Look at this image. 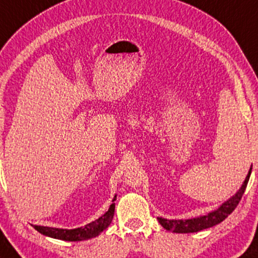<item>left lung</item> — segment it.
Wrapping results in <instances>:
<instances>
[{"instance_id": "left-lung-1", "label": "left lung", "mask_w": 258, "mask_h": 258, "mask_svg": "<svg viewBox=\"0 0 258 258\" xmlns=\"http://www.w3.org/2000/svg\"><path fill=\"white\" fill-rule=\"evenodd\" d=\"M251 169H252V166H251L250 170H248V174L246 175L245 181L242 183L241 187L238 190V192H236L233 198L227 200L218 210L210 212L206 216H200L191 219H184V221L183 219H166L158 217V222H160V224L164 228V229L173 231V233H196V231L207 229V228L219 224V223L224 221V219L227 218L239 205L240 200H241L242 195H244L245 192L246 186H247L248 179H250L251 174Z\"/></svg>"}]
</instances>
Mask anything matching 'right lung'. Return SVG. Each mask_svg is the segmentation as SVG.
<instances>
[{"label": "right lung", "instance_id": "right-lung-1", "mask_svg": "<svg viewBox=\"0 0 258 258\" xmlns=\"http://www.w3.org/2000/svg\"><path fill=\"white\" fill-rule=\"evenodd\" d=\"M117 196H114L113 201H115ZM114 215V204L109 206L108 211L95 222L89 223L85 227L77 228V229H59V228H50L41 227V225H34V228L50 238L64 240V241H82V240H88L91 238H96L103 230L111 224Z\"/></svg>", "mask_w": 258, "mask_h": 258}]
</instances>
